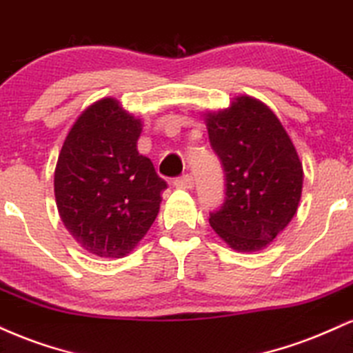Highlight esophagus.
Masks as SVG:
<instances>
[{
  "label": "esophagus",
  "instance_id": "obj_1",
  "mask_svg": "<svg viewBox=\"0 0 353 353\" xmlns=\"http://www.w3.org/2000/svg\"><path fill=\"white\" fill-rule=\"evenodd\" d=\"M193 185H194V180H193V176L190 175V173H186V175L176 178V180H175V186H178V188L192 190Z\"/></svg>",
  "mask_w": 353,
  "mask_h": 353
}]
</instances>
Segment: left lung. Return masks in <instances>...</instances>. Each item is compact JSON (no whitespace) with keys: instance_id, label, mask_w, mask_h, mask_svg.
<instances>
[{"instance_id":"1","label":"left lung","mask_w":353,"mask_h":353,"mask_svg":"<svg viewBox=\"0 0 353 353\" xmlns=\"http://www.w3.org/2000/svg\"><path fill=\"white\" fill-rule=\"evenodd\" d=\"M205 122L226 173L225 203L210 225L231 250H264L299 208L304 170L296 147L274 112L250 95L206 112Z\"/></svg>"}]
</instances>
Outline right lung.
<instances>
[{"label": "right lung", "mask_w": 353, "mask_h": 353, "mask_svg": "<svg viewBox=\"0 0 353 353\" xmlns=\"http://www.w3.org/2000/svg\"><path fill=\"white\" fill-rule=\"evenodd\" d=\"M142 120L117 99L90 103L70 127L54 170L65 230L90 254L123 258L143 239L167 188L137 142Z\"/></svg>", "instance_id": "right-lung-1"}]
</instances>
